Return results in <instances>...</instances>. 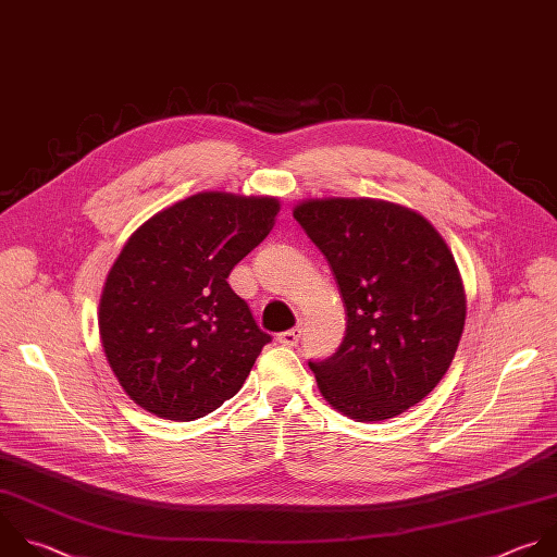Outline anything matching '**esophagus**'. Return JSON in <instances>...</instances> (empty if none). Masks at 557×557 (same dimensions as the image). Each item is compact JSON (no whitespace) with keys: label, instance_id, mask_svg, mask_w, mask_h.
Returning <instances> with one entry per match:
<instances>
[{"label":"esophagus","instance_id":"obj_1","mask_svg":"<svg viewBox=\"0 0 557 557\" xmlns=\"http://www.w3.org/2000/svg\"><path fill=\"white\" fill-rule=\"evenodd\" d=\"M299 338H301V327H299V325L277 334V343H282V345H286V347H293V345H297V343H299Z\"/></svg>","mask_w":557,"mask_h":557}]
</instances>
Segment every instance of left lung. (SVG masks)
Masks as SVG:
<instances>
[{
  "mask_svg": "<svg viewBox=\"0 0 557 557\" xmlns=\"http://www.w3.org/2000/svg\"><path fill=\"white\" fill-rule=\"evenodd\" d=\"M293 216L325 256L347 310L338 349L308 362L319 392L356 422L416 407L448 372L466 323L444 238L420 214L374 199H310Z\"/></svg>",
  "mask_w": 557,
  "mask_h": 557,
  "instance_id": "1",
  "label": "left lung"
}]
</instances>
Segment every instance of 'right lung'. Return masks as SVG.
<instances>
[{
    "label": "right lung",
    "mask_w": 557,
    "mask_h": 557,
    "mask_svg": "<svg viewBox=\"0 0 557 557\" xmlns=\"http://www.w3.org/2000/svg\"><path fill=\"white\" fill-rule=\"evenodd\" d=\"M277 212L271 197L199 193L126 240L107 275L98 325L135 405L193 422L240 392L271 334L227 277L269 236Z\"/></svg>",
    "instance_id": "right-lung-1"
}]
</instances>
